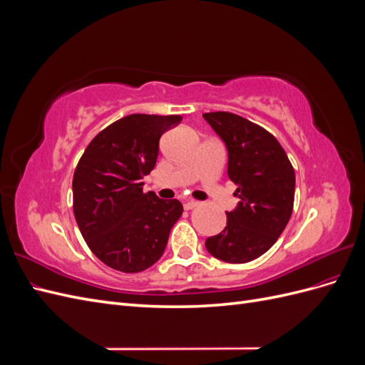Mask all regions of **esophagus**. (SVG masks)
<instances>
[{"label": "esophagus", "mask_w": 365, "mask_h": 365, "mask_svg": "<svg viewBox=\"0 0 365 365\" xmlns=\"http://www.w3.org/2000/svg\"><path fill=\"white\" fill-rule=\"evenodd\" d=\"M197 205H200V202L193 201V200H189V201L184 202V208H185V210H193V208H196Z\"/></svg>", "instance_id": "esophagus-1"}]
</instances>
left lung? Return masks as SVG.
<instances>
[{
	"mask_svg": "<svg viewBox=\"0 0 365 365\" xmlns=\"http://www.w3.org/2000/svg\"><path fill=\"white\" fill-rule=\"evenodd\" d=\"M204 118L228 149V178L240 202L227 212V227L205 240L213 257L247 263L267 252L288 225L295 193V173L282 145L252 121L225 111Z\"/></svg>",
	"mask_w": 365,
	"mask_h": 365,
	"instance_id": "1",
	"label": "left lung"
}]
</instances>
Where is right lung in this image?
<instances>
[{
  "label": "right lung",
  "mask_w": 365,
  "mask_h": 365,
  "mask_svg": "<svg viewBox=\"0 0 365 365\" xmlns=\"http://www.w3.org/2000/svg\"><path fill=\"white\" fill-rule=\"evenodd\" d=\"M181 115L130 114L91 140L73 176V212L86 245L106 267L141 272L164 252L182 215L178 200L143 192L160 138Z\"/></svg>",
  "instance_id": "add662e5"
}]
</instances>
